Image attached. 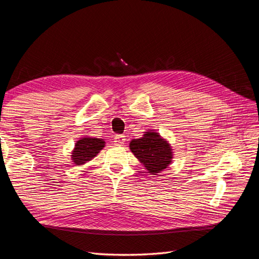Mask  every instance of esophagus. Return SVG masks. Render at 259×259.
Masks as SVG:
<instances>
[{
    "instance_id": "esophagus-1",
    "label": "esophagus",
    "mask_w": 259,
    "mask_h": 259,
    "mask_svg": "<svg viewBox=\"0 0 259 259\" xmlns=\"http://www.w3.org/2000/svg\"><path fill=\"white\" fill-rule=\"evenodd\" d=\"M125 143V136L123 135H116L114 137V144L116 146H123Z\"/></svg>"
}]
</instances>
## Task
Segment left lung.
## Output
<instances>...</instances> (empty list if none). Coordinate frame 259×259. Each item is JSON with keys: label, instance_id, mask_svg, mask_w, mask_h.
<instances>
[{"label": "left lung", "instance_id": "1", "mask_svg": "<svg viewBox=\"0 0 259 259\" xmlns=\"http://www.w3.org/2000/svg\"><path fill=\"white\" fill-rule=\"evenodd\" d=\"M130 149L151 175L160 174L173 163V147L166 138L153 130H147L143 137L132 139Z\"/></svg>", "mask_w": 259, "mask_h": 259}]
</instances>
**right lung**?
Returning <instances> with one entry per match:
<instances>
[{
  "label": "right lung",
  "mask_w": 259,
  "mask_h": 259,
  "mask_svg": "<svg viewBox=\"0 0 259 259\" xmlns=\"http://www.w3.org/2000/svg\"><path fill=\"white\" fill-rule=\"evenodd\" d=\"M106 146L105 139L91 136H82L76 140L73 150L71 151V161L74 165H84L90 162L103 150Z\"/></svg>",
  "instance_id": "obj_1"
}]
</instances>
